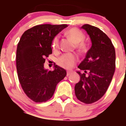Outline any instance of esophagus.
<instances>
[{
	"mask_svg": "<svg viewBox=\"0 0 126 126\" xmlns=\"http://www.w3.org/2000/svg\"><path fill=\"white\" fill-rule=\"evenodd\" d=\"M71 74V73H70V72H67V76H69Z\"/></svg>",
	"mask_w": 126,
	"mask_h": 126,
	"instance_id": "1",
	"label": "esophagus"
}]
</instances>
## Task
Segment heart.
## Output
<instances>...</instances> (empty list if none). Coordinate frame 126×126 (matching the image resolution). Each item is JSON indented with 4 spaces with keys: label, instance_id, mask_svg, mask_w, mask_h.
Here are the masks:
<instances>
[{
    "label": "heart",
    "instance_id": "b5f03b06",
    "mask_svg": "<svg viewBox=\"0 0 126 126\" xmlns=\"http://www.w3.org/2000/svg\"><path fill=\"white\" fill-rule=\"evenodd\" d=\"M68 37L76 43V48L80 51H84L86 49V45L83 42L84 38V34L81 30L76 28H72L65 32ZM52 47L54 52H58L60 48L59 37L55 36L52 42ZM78 60V57L73 53H65L59 59L58 64L60 66L66 69H71Z\"/></svg>",
    "mask_w": 126,
    "mask_h": 126
}]
</instances>
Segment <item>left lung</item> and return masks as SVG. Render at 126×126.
<instances>
[{
  "label": "left lung",
  "instance_id": "8db88e82",
  "mask_svg": "<svg viewBox=\"0 0 126 126\" xmlns=\"http://www.w3.org/2000/svg\"><path fill=\"white\" fill-rule=\"evenodd\" d=\"M81 28L90 35L92 46L79 65L78 68L84 73L78 72L80 81L74 90L79 100L90 104L106 93L115 72V51L110 39L98 28L86 24Z\"/></svg>",
  "mask_w": 126,
  "mask_h": 126
}]
</instances>
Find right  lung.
Here are the masks:
<instances>
[{
    "instance_id": "1",
    "label": "right lung",
    "mask_w": 126,
    "mask_h": 126,
    "mask_svg": "<svg viewBox=\"0 0 126 126\" xmlns=\"http://www.w3.org/2000/svg\"><path fill=\"white\" fill-rule=\"evenodd\" d=\"M67 24H40L22 34L16 51V68L19 83L28 97L33 102H47L53 96L66 71L55 65L53 71L44 69L45 58L52 53V40Z\"/></svg>"
}]
</instances>
